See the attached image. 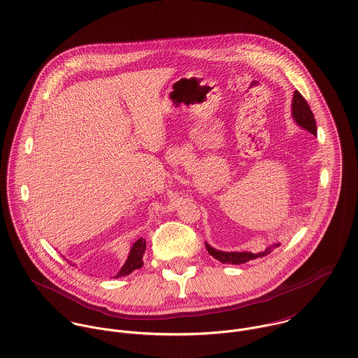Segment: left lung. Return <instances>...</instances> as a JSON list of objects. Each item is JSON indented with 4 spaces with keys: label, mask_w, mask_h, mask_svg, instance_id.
I'll list each match as a JSON object with an SVG mask.
<instances>
[{
    "label": "left lung",
    "mask_w": 358,
    "mask_h": 358,
    "mask_svg": "<svg viewBox=\"0 0 358 358\" xmlns=\"http://www.w3.org/2000/svg\"><path fill=\"white\" fill-rule=\"evenodd\" d=\"M292 117L295 120V122L305 128L308 132H311L313 135H317V124L314 120V114L310 110V106L307 104L306 99L299 94V91L294 92V99H292ZM206 251L210 256H213L215 259H217L222 263H231V264H243L245 262H250L256 257H262V256L268 255L274 251V248L280 247V244H274L268 248H266L263 252L259 254H252V252H224V251H217L215 248H212L209 244L205 243Z\"/></svg>",
    "instance_id": "left-lung-1"
}]
</instances>
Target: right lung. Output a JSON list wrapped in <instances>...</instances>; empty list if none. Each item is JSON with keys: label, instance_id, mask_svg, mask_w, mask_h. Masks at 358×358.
Returning <instances> with one entry per match:
<instances>
[{"label": "right lung", "instance_id": "1", "mask_svg": "<svg viewBox=\"0 0 358 358\" xmlns=\"http://www.w3.org/2000/svg\"><path fill=\"white\" fill-rule=\"evenodd\" d=\"M146 251V240L145 238H139L134 247L131 248V252L129 256L125 262V264L121 267V270L117 273L115 278L118 277H124V275H128L131 274L134 270L136 268H141L143 266V254Z\"/></svg>", "mask_w": 358, "mask_h": 358}]
</instances>
